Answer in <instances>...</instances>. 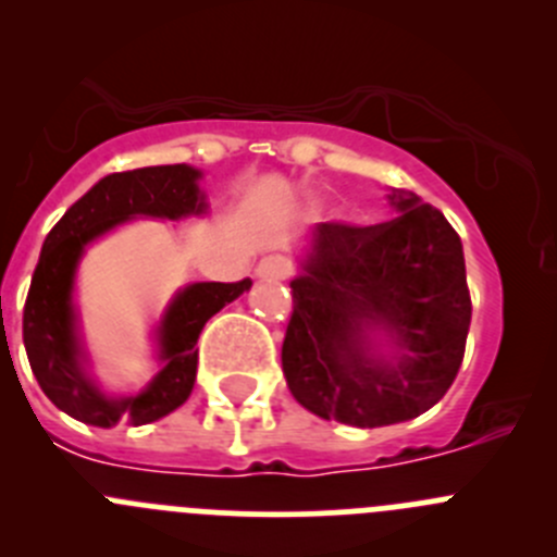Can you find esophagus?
<instances>
[{"instance_id":"1","label":"esophagus","mask_w":557,"mask_h":557,"mask_svg":"<svg viewBox=\"0 0 557 557\" xmlns=\"http://www.w3.org/2000/svg\"><path fill=\"white\" fill-rule=\"evenodd\" d=\"M255 272H258L261 280H285L290 274V263L285 258H277V255H269V258L258 263Z\"/></svg>"}]
</instances>
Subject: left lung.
I'll return each instance as SVG.
<instances>
[{"label": "left lung", "mask_w": 557, "mask_h": 557, "mask_svg": "<svg viewBox=\"0 0 557 557\" xmlns=\"http://www.w3.org/2000/svg\"><path fill=\"white\" fill-rule=\"evenodd\" d=\"M387 197L396 216L382 225H315L290 280L288 389L319 418L357 429L429 412L459 373L472 315L459 233L414 191ZM373 331L396 358L377 355Z\"/></svg>", "instance_id": "left-lung-1"}]
</instances>
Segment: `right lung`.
<instances>
[{
    "mask_svg": "<svg viewBox=\"0 0 557 557\" xmlns=\"http://www.w3.org/2000/svg\"><path fill=\"white\" fill-rule=\"evenodd\" d=\"M197 178L200 170L189 164L112 173L67 208L46 236L24 305V349L49 401L82 423L98 429H112L117 423L145 425L178 409L195 387V343L202 326L252 285L249 280L195 283L178 290L156 332L161 371L137 396L109 398L87 376V357L71 302L82 252L92 238L134 216L181 220L202 214L206 195L197 186Z\"/></svg>",
    "mask_w": 557,
    "mask_h": 557,
    "instance_id": "right-lung-1",
    "label": "right lung"
}]
</instances>
